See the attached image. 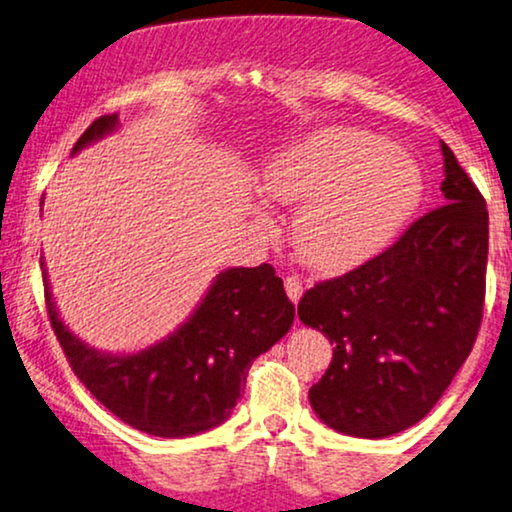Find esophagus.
I'll return each instance as SVG.
<instances>
[{
	"mask_svg": "<svg viewBox=\"0 0 512 512\" xmlns=\"http://www.w3.org/2000/svg\"><path fill=\"white\" fill-rule=\"evenodd\" d=\"M286 295L293 304L300 302V297H302V281H300V278H297V276L286 278Z\"/></svg>",
	"mask_w": 512,
	"mask_h": 512,
	"instance_id": "esophagus-1",
	"label": "esophagus"
}]
</instances>
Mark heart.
I'll use <instances>...</instances> for the list:
<instances>
[{
  "mask_svg": "<svg viewBox=\"0 0 512 512\" xmlns=\"http://www.w3.org/2000/svg\"><path fill=\"white\" fill-rule=\"evenodd\" d=\"M262 189L276 203L300 205L290 226L297 257L340 274L397 236L423 198V177L385 139L326 127L271 158ZM260 219L267 222L264 212Z\"/></svg>",
  "mask_w": 512,
  "mask_h": 512,
  "instance_id": "1",
  "label": "heart"
}]
</instances>
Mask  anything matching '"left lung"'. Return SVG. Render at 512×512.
I'll return each instance as SVG.
<instances>
[{
    "mask_svg": "<svg viewBox=\"0 0 512 512\" xmlns=\"http://www.w3.org/2000/svg\"><path fill=\"white\" fill-rule=\"evenodd\" d=\"M446 205L392 248L302 295L297 316L331 340L333 361L309 390L328 428L380 439L430 413L468 359L482 323L489 212L442 141Z\"/></svg>",
    "mask_w": 512,
    "mask_h": 512,
    "instance_id": "8db88e82",
    "label": "left lung"
}]
</instances>
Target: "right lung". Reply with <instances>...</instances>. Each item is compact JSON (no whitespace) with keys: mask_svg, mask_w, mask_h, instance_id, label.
<instances>
[{"mask_svg":"<svg viewBox=\"0 0 512 512\" xmlns=\"http://www.w3.org/2000/svg\"><path fill=\"white\" fill-rule=\"evenodd\" d=\"M120 125L101 115L77 139L73 155ZM44 297L51 328L82 385L122 423L155 437H191L222 425L241 399L248 371L290 331L295 307L271 264L219 271L177 331L134 354L89 347L58 316L47 269Z\"/></svg>","mask_w":512,"mask_h":512,"instance_id":"1","label":"right lung"}]
</instances>
